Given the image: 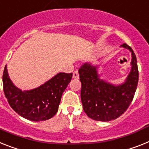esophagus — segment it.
<instances>
[{"instance_id": "esophagus-1", "label": "esophagus", "mask_w": 149, "mask_h": 149, "mask_svg": "<svg viewBox=\"0 0 149 149\" xmlns=\"http://www.w3.org/2000/svg\"><path fill=\"white\" fill-rule=\"evenodd\" d=\"M72 77H73V79H78L79 78V75L78 71L75 70L74 72H72Z\"/></svg>"}]
</instances>
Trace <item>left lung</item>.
<instances>
[{"instance_id": "1", "label": "left lung", "mask_w": 149, "mask_h": 149, "mask_svg": "<svg viewBox=\"0 0 149 149\" xmlns=\"http://www.w3.org/2000/svg\"><path fill=\"white\" fill-rule=\"evenodd\" d=\"M120 47L129 49L132 53L131 71L123 84L113 86L101 79L97 67L88 63H84L79 70L83 110L88 117L95 120L117 119L127 111L134 97L139 81L136 54L126 43Z\"/></svg>"}]
</instances>
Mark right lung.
<instances>
[{
    "label": "right lung",
    "instance_id": "1",
    "mask_svg": "<svg viewBox=\"0 0 149 149\" xmlns=\"http://www.w3.org/2000/svg\"><path fill=\"white\" fill-rule=\"evenodd\" d=\"M72 77V72H59L38 88L22 91L13 85L5 66L3 92L9 104L21 117L32 121L46 120L53 117L58 111L63 92Z\"/></svg>",
    "mask_w": 149,
    "mask_h": 149
}]
</instances>
